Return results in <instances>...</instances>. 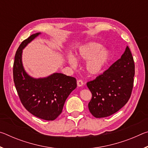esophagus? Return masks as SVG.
Segmentation results:
<instances>
[{
	"label": "esophagus",
	"mask_w": 148,
	"mask_h": 148,
	"mask_svg": "<svg viewBox=\"0 0 148 148\" xmlns=\"http://www.w3.org/2000/svg\"><path fill=\"white\" fill-rule=\"evenodd\" d=\"M77 85L78 87H82L84 85V82L82 79H79L77 81Z\"/></svg>",
	"instance_id": "obj_1"
}]
</instances>
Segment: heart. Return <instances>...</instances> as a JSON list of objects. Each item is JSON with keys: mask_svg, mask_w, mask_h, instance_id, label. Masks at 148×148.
Returning a JSON list of instances; mask_svg holds the SVG:
<instances>
[{"mask_svg": "<svg viewBox=\"0 0 148 148\" xmlns=\"http://www.w3.org/2000/svg\"><path fill=\"white\" fill-rule=\"evenodd\" d=\"M110 51L102 45L96 42H89L79 46L76 57L78 60L87 61L86 72L91 76H96L103 71L110 59ZM68 62L72 67H76L77 59L73 55L67 57Z\"/></svg>", "mask_w": 148, "mask_h": 148, "instance_id": "1", "label": "heart"}]
</instances>
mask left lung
I'll return each instance as SVG.
<instances>
[{"instance_id":"1","label":"left lung","mask_w":148,"mask_h":148,"mask_svg":"<svg viewBox=\"0 0 148 148\" xmlns=\"http://www.w3.org/2000/svg\"><path fill=\"white\" fill-rule=\"evenodd\" d=\"M134 76V62L128 46L121 58L110 68L87 83L92 93L90 112L97 118L106 117L124 106L131 97Z\"/></svg>"}]
</instances>
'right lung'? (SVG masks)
Masks as SVG:
<instances>
[{
	"instance_id": "obj_1",
	"label": "right lung",
	"mask_w": 148,
	"mask_h": 148,
	"mask_svg": "<svg viewBox=\"0 0 148 148\" xmlns=\"http://www.w3.org/2000/svg\"><path fill=\"white\" fill-rule=\"evenodd\" d=\"M41 33L32 34L21 42L14 62V82L17 93L27 111L38 118L53 121L61 114L65 101L76 88V79L61 73L34 78L27 73L22 62L23 49Z\"/></svg>"
}]
</instances>
